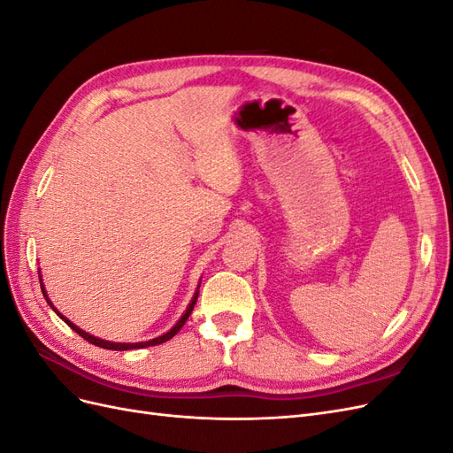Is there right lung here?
I'll return each instance as SVG.
<instances>
[{"label": "right lung", "mask_w": 453, "mask_h": 453, "mask_svg": "<svg viewBox=\"0 0 453 453\" xmlns=\"http://www.w3.org/2000/svg\"><path fill=\"white\" fill-rule=\"evenodd\" d=\"M39 280H41V276H39ZM41 291H43V296L47 298V303L52 306V303L49 300V296H47V293H45V287H43V283H41ZM196 298H198V291L195 293V296H193V300H190V304H188V308L185 310V313L181 315V319L177 321L170 331L166 333V334H162V336H158V338H153V340H147V342H135V344H119V342H107V340H102V338H96V336H92V334H88V333H85L83 328H79L77 325H73L70 319L67 318H64L62 313H58L57 311V308L52 306V310L57 311L58 315H60V319H64V323H67L70 325L73 331L79 334V336H83L87 342H90V344H94V346H100V348H104V349H115V351H127V349H142V348H149V346H158V344H164V342H168L170 338H173L177 333L181 331V326L185 325V321L188 319V315H190V311H193V308H195V304H196Z\"/></svg>", "instance_id": "add662e5"}]
</instances>
